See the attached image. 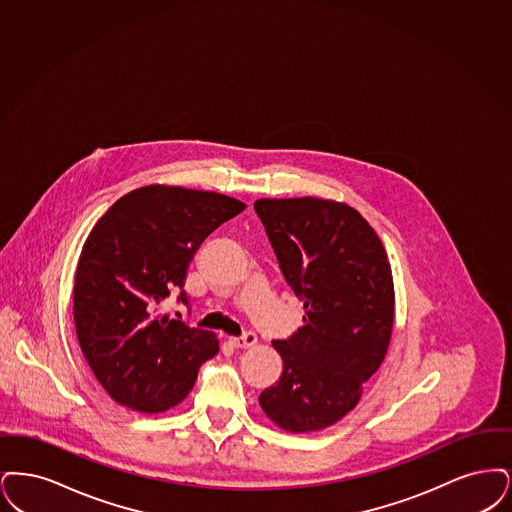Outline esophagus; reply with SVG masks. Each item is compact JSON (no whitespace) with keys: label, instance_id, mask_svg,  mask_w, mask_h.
Instances as JSON below:
<instances>
[{"label":"esophagus","instance_id":"34e87169","mask_svg":"<svg viewBox=\"0 0 512 512\" xmlns=\"http://www.w3.org/2000/svg\"><path fill=\"white\" fill-rule=\"evenodd\" d=\"M256 342H258V336L254 333H245L243 336H233V338H229V344H231L233 348H239V350L252 348Z\"/></svg>","mask_w":512,"mask_h":512}]
</instances>
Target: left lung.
Masks as SVG:
<instances>
[{"instance_id": "left-lung-1", "label": "left lung", "mask_w": 512, "mask_h": 512, "mask_svg": "<svg viewBox=\"0 0 512 512\" xmlns=\"http://www.w3.org/2000/svg\"><path fill=\"white\" fill-rule=\"evenodd\" d=\"M281 271L304 300V327L273 340L283 359L260 407L279 428L315 432L346 417L382 365L394 325V281L375 229L336 200L260 199Z\"/></svg>"}]
</instances>
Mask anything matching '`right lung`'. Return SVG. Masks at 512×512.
<instances>
[{
  "instance_id": "obj_1",
  "label": "right lung",
  "mask_w": 512,
  "mask_h": 512,
  "mask_svg": "<svg viewBox=\"0 0 512 512\" xmlns=\"http://www.w3.org/2000/svg\"><path fill=\"white\" fill-rule=\"evenodd\" d=\"M245 208L214 191L155 183L120 197L89 231L74 275V325L89 369L116 403L168 411L220 352L216 334L158 306L183 287L200 243ZM178 300L187 304L183 290Z\"/></svg>"
}]
</instances>
